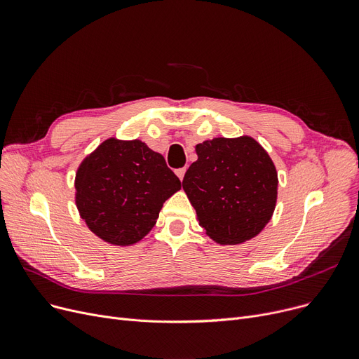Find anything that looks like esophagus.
Masks as SVG:
<instances>
[{
	"mask_svg": "<svg viewBox=\"0 0 359 359\" xmlns=\"http://www.w3.org/2000/svg\"><path fill=\"white\" fill-rule=\"evenodd\" d=\"M184 173H186V167H180V168H177V170H176V175H177V177H179L180 180H183Z\"/></svg>",
	"mask_w": 359,
	"mask_h": 359,
	"instance_id": "1",
	"label": "esophagus"
}]
</instances>
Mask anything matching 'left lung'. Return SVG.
Masks as SVG:
<instances>
[{
  "mask_svg": "<svg viewBox=\"0 0 359 359\" xmlns=\"http://www.w3.org/2000/svg\"><path fill=\"white\" fill-rule=\"evenodd\" d=\"M196 154L183 189L201 227L219 244L257 236L276 205L278 175L269 154L250 137L203 141Z\"/></svg>",
  "mask_w": 359,
  "mask_h": 359,
  "instance_id": "obj_1",
  "label": "left lung"
}]
</instances>
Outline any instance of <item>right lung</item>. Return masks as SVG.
<instances>
[{
	"mask_svg": "<svg viewBox=\"0 0 359 359\" xmlns=\"http://www.w3.org/2000/svg\"><path fill=\"white\" fill-rule=\"evenodd\" d=\"M182 187L161 154L144 142L106 140L75 175V203L102 240L129 246L154 227L163 203Z\"/></svg>",
	"mask_w": 359,
	"mask_h": 359,
	"instance_id": "add662e5",
	"label": "right lung"
}]
</instances>
